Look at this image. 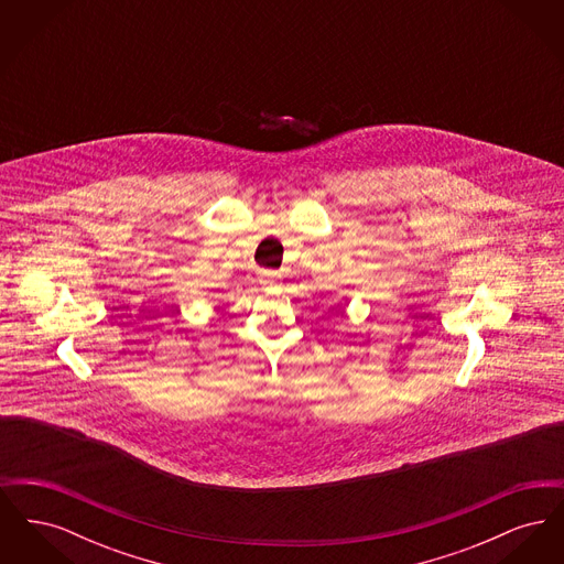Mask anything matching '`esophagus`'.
<instances>
[{
	"instance_id": "obj_1",
	"label": "esophagus",
	"mask_w": 564,
	"mask_h": 564,
	"mask_svg": "<svg viewBox=\"0 0 564 564\" xmlns=\"http://www.w3.org/2000/svg\"><path fill=\"white\" fill-rule=\"evenodd\" d=\"M279 279H281V274H279V272H274V270H262V272H260V283H262L264 288H272V285H276V283H279Z\"/></svg>"
}]
</instances>
